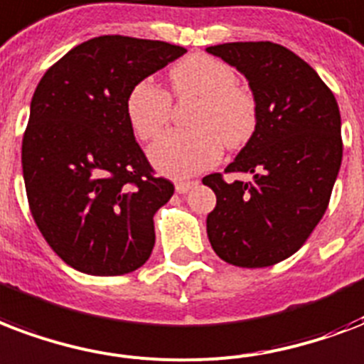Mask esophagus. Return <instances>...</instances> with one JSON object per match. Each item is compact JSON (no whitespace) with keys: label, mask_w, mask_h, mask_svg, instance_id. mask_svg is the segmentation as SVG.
Instances as JSON below:
<instances>
[{"label":"esophagus","mask_w":364,"mask_h":364,"mask_svg":"<svg viewBox=\"0 0 364 364\" xmlns=\"http://www.w3.org/2000/svg\"><path fill=\"white\" fill-rule=\"evenodd\" d=\"M193 185H196V181H181V179H179V181H176V191L179 194H185L188 193V188L193 187Z\"/></svg>","instance_id":"esophagus-1"}]
</instances>
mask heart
<instances>
[{
  "label": "heart",
  "mask_w": 364,
  "mask_h": 364,
  "mask_svg": "<svg viewBox=\"0 0 364 364\" xmlns=\"http://www.w3.org/2000/svg\"><path fill=\"white\" fill-rule=\"evenodd\" d=\"M176 97H196L188 124L193 129L168 132L151 146V162L168 176H191L206 170L221 156V141L229 149L244 145L256 129V101L237 85V74L221 59L188 55L171 66ZM133 132L143 141L154 139L168 124L171 97L151 80L133 85L126 99Z\"/></svg>",
  "instance_id": "heart-1"
}]
</instances>
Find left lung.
<instances>
[{"label":"left lung","instance_id":"1","mask_svg":"<svg viewBox=\"0 0 364 364\" xmlns=\"http://www.w3.org/2000/svg\"><path fill=\"white\" fill-rule=\"evenodd\" d=\"M248 80L256 129L227 173L252 181L202 179L218 198L206 229L213 252L237 267H269L296 254L328 208L342 164L336 97L296 53L271 41L206 49Z\"/></svg>","mask_w":364,"mask_h":364}]
</instances>
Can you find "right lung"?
<instances>
[{
  "label": "right lung",
  "instance_id": "add662e5",
  "mask_svg": "<svg viewBox=\"0 0 364 364\" xmlns=\"http://www.w3.org/2000/svg\"><path fill=\"white\" fill-rule=\"evenodd\" d=\"M187 49L99 36L76 46L38 83L22 137L34 221L53 252L82 273H132L154 248V213L173 183L154 177L126 112L133 85Z\"/></svg>",
  "mask_w": 364,
  "mask_h": 364
}]
</instances>
